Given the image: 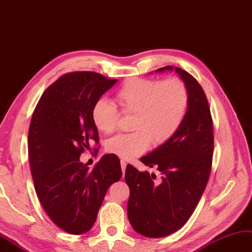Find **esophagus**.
Wrapping results in <instances>:
<instances>
[{"mask_svg": "<svg viewBox=\"0 0 252 252\" xmlns=\"http://www.w3.org/2000/svg\"><path fill=\"white\" fill-rule=\"evenodd\" d=\"M120 165H121V169H122V172H124V175H125V172H126V160H124V159H121V160H120Z\"/></svg>", "mask_w": 252, "mask_h": 252, "instance_id": "34e87169", "label": "esophagus"}]
</instances>
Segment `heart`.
Segmentation results:
<instances>
[{"mask_svg": "<svg viewBox=\"0 0 252 252\" xmlns=\"http://www.w3.org/2000/svg\"><path fill=\"white\" fill-rule=\"evenodd\" d=\"M115 100L122 114L133 115V132L109 138L105 150L130 160L143 154L151 143L159 147L175 136L188 113L189 96L185 84L179 79L133 77L119 88ZM119 117L117 107L106 99H99L92 109L94 125L103 133L114 132Z\"/></svg>", "mask_w": 252, "mask_h": 252, "instance_id": "1", "label": "heart"}]
</instances>
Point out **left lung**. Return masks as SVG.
Instances as JSON below:
<instances>
[{"label":"left lung","instance_id":"obj_1","mask_svg":"<svg viewBox=\"0 0 252 252\" xmlns=\"http://www.w3.org/2000/svg\"><path fill=\"white\" fill-rule=\"evenodd\" d=\"M175 70L189 90V103L181 127L169 141L140 158L162 177L141 172L132 165L126 169L130 189L127 217L137 233L157 238L181 229L195 211L211 175L214 135L208 99L197 80L181 68Z\"/></svg>","mask_w":252,"mask_h":252}]
</instances>
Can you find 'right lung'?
Returning a JSON list of instances; mask_svg holds the SVG:
<instances>
[{"label": "right lung", "mask_w": 252, "mask_h": 252, "mask_svg": "<svg viewBox=\"0 0 252 252\" xmlns=\"http://www.w3.org/2000/svg\"><path fill=\"white\" fill-rule=\"evenodd\" d=\"M116 82L92 71L63 74L32 116L29 158L37 197L51 220L70 234L92 229L108 188L122 176L115 154H105L93 170L80 160L93 141L99 144L94 104Z\"/></svg>", "instance_id": "obj_1"}]
</instances>
